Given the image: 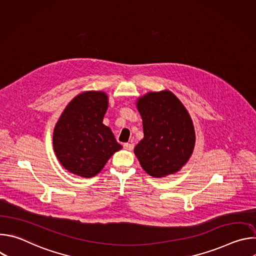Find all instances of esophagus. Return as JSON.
I'll use <instances>...</instances> for the list:
<instances>
[{
	"label": "esophagus",
	"instance_id": "1",
	"mask_svg": "<svg viewBox=\"0 0 256 256\" xmlns=\"http://www.w3.org/2000/svg\"><path fill=\"white\" fill-rule=\"evenodd\" d=\"M124 148L126 150L132 151V150L134 148V142H124Z\"/></svg>",
	"mask_w": 256,
	"mask_h": 256
}]
</instances>
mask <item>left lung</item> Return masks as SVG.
Listing matches in <instances>:
<instances>
[{"label":"left lung","instance_id":"8db88e82","mask_svg":"<svg viewBox=\"0 0 256 256\" xmlns=\"http://www.w3.org/2000/svg\"><path fill=\"white\" fill-rule=\"evenodd\" d=\"M144 138L134 147L140 166L153 177L176 173L190 158L196 142L192 120L170 91L150 92L138 101Z\"/></svg>","mask_w":256,"mask_h":256}]
</instances>
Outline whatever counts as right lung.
<instances>
[{"mask_svg":"<svg viewBox=\"0 0 256 256\" xmlns=\"http://www.w3.org/2000/svg\"><path fill=\"white\" fill-rule=\"evenodd\" d=\"M107 96L87 91L72 99L54 130V149L60 164L72 174L93 177L122 146L102 124Z\"/></svg>","mask_w":256,"mask_h":256,"instance_id":"obj_1","label":"right lung"}]
</instances>
